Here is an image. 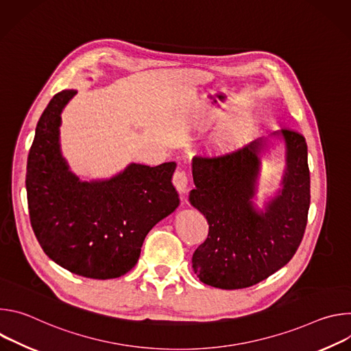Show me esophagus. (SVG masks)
Returning a JSON list of instances; mask_svg holds the SVG:
<instances>
[{
    "label": "esophagus",
    "mask_w": 351,
    "mask_h": 351,
    "mask_svg": "<svg viewBox=\"0 0 351 351\" xmlns=\"http://www.w3.org/2000/svg\"><path fill=\"white\" fill-rule=\"evenodd\" d=\"M172 183H173L175 189L179 193H186V190H187V175H186V172L178 169L172 176Z\"/></svg>",
    "instance_id": "obj_1"
}]
</instances>
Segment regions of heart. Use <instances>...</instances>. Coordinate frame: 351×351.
<instances>
[{
    "mask_svg": "<svg viewBox=\"0 0 351 351\" xmlns=\"http://www.w3.org/2000/svg\"><path fill=\"white\" fill-rule=\"evenodd\" d=\"M257 125L253 111H244L221 123L211 134V145L218 154H232L252 140Z\"/></svg>",
    "mask_w": 351,
    "mask_h": 351,
    "instance_id": "1",
    "label": "heart"
}]
</instances>
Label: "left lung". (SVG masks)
I'll return each mask as SVG.
<instances>
[{
  "label": "left lung",
  "instance_id": "1",
  "mask_svg": "<svg viewBox=\"0 0 351 351\" xmlns=\"http://www.w3.org/2000/svg\"><path fill=\"white\" fill-rule=\"evenodd\" d=\"M271 138L285 143V171L264 208L254 199L269 138H257L229 156L193 160L195 187L189 202L206 217L208 236L191 263L208 286L234 290L257 285L285 267L302 243L310 208L307 143L289 129Z\"/></svg>",
  "mask_w": 351,
  "mask_h": 351
}]
</instances>
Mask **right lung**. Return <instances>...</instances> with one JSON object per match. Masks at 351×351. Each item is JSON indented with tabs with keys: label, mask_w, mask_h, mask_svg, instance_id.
Masks as SVG:
<instances>
[{
	"label": "right lung",
	"mask_w": 351,
	"mask_h": 351,
	"mask_svg": "<svg viewBox=\"0 0 351 351\" xmlns=\"http://www.w3.org/2000/svg\"><path fill=\"white\" fill-rule=\"evenodd\" d=\"M76 93L56 94L37 122L26 172L30 223L44 253L60 267L114 279L136 265L147 233L178 208L176 164L132 162L110 179L82 180L60 143L61 114Z\"/></svg>",
	"instance_id": "add662e5"
}]
</instances>
